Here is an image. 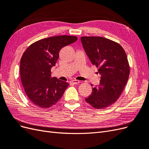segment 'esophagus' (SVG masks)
Masks as SVG:
<instances>
[{
    "instance_id": "obj_1",
    "label": "esophagus",
    "mask_w": 149,
    "mask_h": 149,
    "mask_svg": "<svg viewBox=\"0 0 149 149\" xmlns=\"http://www.w3.org/2000/svg\"><path fill=\"white\" fill-rule=\"evenodd\" d=\"M70 83L73 84H77L79 83V80H76V79H73L70 81Z\"/></svg>"
}]
</instances>
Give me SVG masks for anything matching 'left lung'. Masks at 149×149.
Instances as JSON below:
<instances>
[{"instance_id":"8db88e82","label":"left lung","mask_w":149,"mask_h":149,"mask_svg":"<svg viewBox=\"0 0 149 149\" xmlns=\"http://www.w3.org/2000/svg\"><path fill=\"white\" fill-rule=\"evenodd\" d=\"M81 41L101 75L100 86L93 88L85 100L96 109L109 107L118 100L127 82L130 68L126 53L119 43L104 37H82Z\"/></svg>"}]
</instances>
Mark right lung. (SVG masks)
<instances>
[{"label":"right lung","mask_w":149,"mask_h":149,"mask_svg":"<svg viewBox=\"0 0 149 149\" xmlns=\"http://www.w3.org/2000/svg\"><path fill=\"white\" fill-rule=\"evenodd\" d=\"M74 36H55L40 40L30 45L20 60V78L29 100L40 108L47 109L62 97L69 84L51 77L60 49L73 43Z\"/></svg>","instance_id":"add662e5"}]
</instances>
